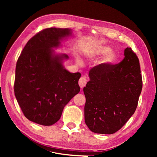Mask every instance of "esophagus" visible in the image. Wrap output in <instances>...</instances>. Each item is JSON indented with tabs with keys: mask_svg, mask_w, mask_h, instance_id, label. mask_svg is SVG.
<instances>
[{
	"mask_svg": "<svg viewBox=\"0 0 157 157\" xmlns=\"http://www.w3.org/2000/svg\"><path fill=\"white\" fill-rule=\"evenodd\" d=\"M78 84L80 87L82 88H83L85 86H86V78L85 77H82L79 79V81H78Z\"/></svg>",
	"mask_w": 157,
	"mask_h": 157,
	"instance_id": "obj_1",
	"label": "esophagus"
}]
</instances>
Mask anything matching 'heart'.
Instances as JSON below:
<instances>
[{"label": "heart", "instance_id": "obj_1", "mask_svg": "<svg viewBox=\"0 0 157 157\" xmlns=\"http://www.w3.org/2000/svg\"><path fill=\"white\" fill-rule=\"evenodd\" d=\"M93 56L98 57L103 56L101 63L104 65H113L117 63L118 60V55L116 52L111 51L110 47L105 45H99L94 48L93 51ZM78 63H81V60H78Z\"/></svg>", "mask_w": 157, "mask_h": 157}]
</instances>
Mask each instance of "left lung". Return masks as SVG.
<instances>
[{
	"instance_id": "obj_1",
	"label": "left lung",
	"mask_w": 157,
	"mask_h": 157,
	"mask_svg": "<svg viewBox=\"0 0 157 157\" xmlns=\"http://www.w3.org/2000/svg\"><path fill=\"white\" fill-rule=\"evenodd\" d=\"M124 58L113 65H99L90 71L83 89L85 123L96 134H112L134 113L142 89L139 59L130 48Z\"/></svg>"
}]
</instances>
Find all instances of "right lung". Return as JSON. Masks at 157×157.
<instances>
[{"mask_svg": "<svg viewBox=\"0 0 157 157\" xmlns=\"http://www.w3.org/2000/svg\"><path fill=\"white\" fill-rule=\"evenodd\" d=\"M72 36L68 28L52 27L38 33L27 42L16 67L14 93L25 117L43 126L58 122L64 107L80 92V73L63 66L69 59L55 48Z\"/></svg>", "mask_w": 157, "mask_h": 157, "instance_id": "right-lung-1", "label": "right lung"}]
</instances>
